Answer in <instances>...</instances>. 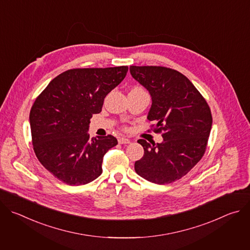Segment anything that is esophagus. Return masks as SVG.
I'll return each mask as SVG.
<instances>
[{
  "mask_svg": "<svg viewBox=\"0 0 250 250\" xmlns=\"http://www.w3.org/2000/svg\"><path fill=\"white\" fill-rule=\"evenodd\" d=\"M118 141H119L120 145H127L130 142V140L128 138H125V137H119Z\"/></svg>",
  "mask_w": 250,
  "mask_h": 250,
  "instance_id": "esophagus-1",
  "label": "esophagus"
}]
</instances>
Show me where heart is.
<instances>
[{"label": "heart", "mask_w": 250, "mask_h": 250, "mask_svg": "<svg viewBox=\"0 0 250 250\" xmlns=\"http://www.w3.org/2000/svg\"><path fill=\"white\" fill-rule=\"evenodd\" d=\"M136 88H137V87H136Z\"/></svg>", "instance_id": "heart-1"}]
</instances>
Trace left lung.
Wrapping results in <instances>:
<instances>
[{"instance_id":"obj_1","label":"left lung","mask_w":250,"mask_h":250,"mask_svg":"<svg viewBox=\"0 0 250 250\" xmlns=\"http://www.w3.org/2000/svg\"><path fill=\"white\" fill-rule=\"evenodd\" d=\"M131 76L152 99L148 113L162 144L138 139L145 149L135 172L155 184H170L185 176L204 156L212 118L210 109L192 82L177 70L163 66H130Z\"/></svg>"}]
</instances>
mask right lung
Returning <instances> with one entry per match:
<instances>
[{
	"instance_id": "obj_1",
	"label": "right lung",
	"mask_w": 250,
	"mask_h": 250,
	"mask_svg": "<svg viewBox=\"0 0 250 250\" xmlns=\"http://www.w3.org/2000/svg\"><path fill=\"white\" fill-rule=\"evenodd\" d=\"M127 66L75 68L59 74L35 99L29 114L33 150L67 185L88 184L102 174L103 157L118 145L108 134L90 138V119L125 77Z\"/></svg>"
}]
</instances>
